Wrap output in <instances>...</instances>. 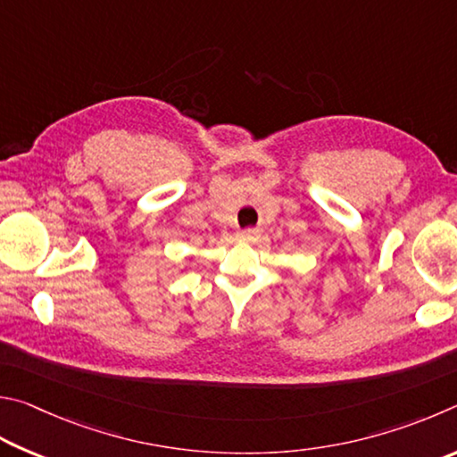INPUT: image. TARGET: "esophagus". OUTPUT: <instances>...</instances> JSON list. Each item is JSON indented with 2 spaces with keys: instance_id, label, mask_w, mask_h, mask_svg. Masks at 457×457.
Wrapping results in <instances>:
<instances>
[{
  "instance_id": "esophagus-1",
  "label": "esophagus",
  "mask_w": 457,
  "mask_h": 457,
  "mask_svg": "<svg viewBox=\"0 0 457 457\" xmlns=\"http://www.w3.org/2000/svg\"><path fill=\"white\" fill-rule=\"evenodd\" d=\"M259 235H261L259 228H245V230H241V233H238L237 237H238V241L251 243V241H257Z\"/></svg>"
}]
</instances>
